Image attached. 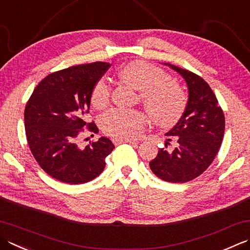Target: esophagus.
Masks as SVG:
<instances>
[{
	"label": "esophagus",
	"mask_w": 250,
	"mask_h": 250,
	"mask_svg": "<svg viewBox=\"0 0 250 250\" xmlns=\"http://www.w3.org/2000/svg\"><path fill=\"white\" fill-rule=\"evenodd\" d=\"M112 143L118 145V144H121V143H130L132 145H138V142H135L133 140H125V139H119V138H112L111 139Z\"/></svg>",
	"instance_id": "1"
}]
</instances>
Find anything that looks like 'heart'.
Instances as JSON below:
<instances>
[{
  "mask_svg": "<svg viewBox=\"0 0 250 250\" xmlns=\"http://www.w3.org/2000/svg\"><path fill=\"white\" fill-rule=\"evenodd\" d=\"M119 80L131 89L139 91L145 109L156 125L167 128L174 125L187 106L181 86L160 68L143 61H133L118 71ZM110 89L104 80H99L91 93L92 104L102 109L109 104ZM147 125L143 111L115 108L102 117L101 126L106 134L119 139H134Z\"/></svg>",
  "mask_w": 250,
  "mask_h": 250,
  "instance_id": "b5f03b06",
  "label": "heart"
}]
</instances>
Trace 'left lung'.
I'll return each instance as SVG.
<instances>
[{"label": "left lung", "mask_w": 250, "mask_h": 250, "mask_svg": "<svg viewBox=\"0 0 250 250\" xmlns=\"http://www.w3.org/2000/svg\"><path fill=\"white\" fill-rule=\"evenodd\" d=\"M187 82L188 100L182 117L171 129L166 147L149 163L155 175L171 183H185L199 177L216 157L221 146L226 119L211 87L203 78L171 63Z\"/></svg>", "instance_id": "8db88e82"}]
</instances>
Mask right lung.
Here are the masks:
<instances>
[{"label": "right lung", "instance_id": "add662e5", "mask_svg": "<svg viewBox=\"0 0 250 250\" xmlns=\"http://www.w3.org/2000/svg\"><path fill=\"white\" fill-rule=\"evenodd\" d=\"M110 63L96 62L53 72L39 83L24 108V129L33 157L45 172L61 182H90L105 169L115 145L102 136L80 147L77 139L87 126L91 93Z\"/></svg>", "mask_w": 250, "mask_h": 250}]
</instances>
